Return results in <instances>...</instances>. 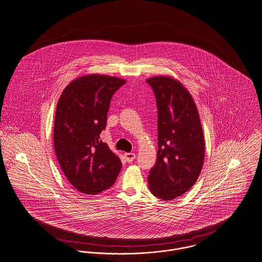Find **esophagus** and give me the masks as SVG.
<instances>
[{
    "label": "esophagus",
    "mask_w": 262,
    "mask_h": 262,
    "mask_svg": "<svg viewBox=\"0 0 262 262\" xmlns=\"http://www.w3.org/2000/svg\"><path fill=\"white\" fill-rule=\"evenodd\" d=\"M124 156H125L126 161H127V162H129V163H131V162L135 159V157H136L135 153H125V154H124Z\"/></svg>",
    "instance_id": "34e87169"
}]
</instances>
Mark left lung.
<instances>
[{
  "label": "left lung",
  "instance_id": "left-lung-1",
  "mask_svg": "<svg viewBox=\"0 0 262 262\" xmlns=\"http://www.w3.org/2000/svg\"><path fill=\"white\" fill-rule=\"evenodd\" d=\"M158 110L157 160L148 175L151 193L172 200L190 189L204 162L205 143L197 107L188 90L170 76L146 80Z\"/></svg>",
  "mask_w": 262,
  "mask_h": 262
}]
</instances>
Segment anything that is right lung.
<instances>
[{
  "label": "right lung",
  "instance_id": "add662e5",
  "mask_svg": "<svg viewBox=\"0 0 262 262\" xmlns=\"http://www.w3.org/2000/svg\"><path fill=\"white\" fill-rule=\"evenodd\" d=\"M126 80L90 74L73 80L59 98L54 122L57 159L72 185L85 194L111 187L122 163L100 134L113 94Z\"/></svg>",
  "mask_w": 262,
  "mask_h": 262
}]
</instances>
